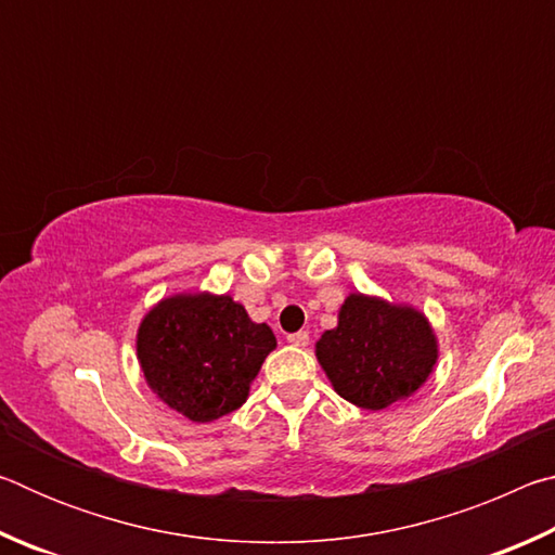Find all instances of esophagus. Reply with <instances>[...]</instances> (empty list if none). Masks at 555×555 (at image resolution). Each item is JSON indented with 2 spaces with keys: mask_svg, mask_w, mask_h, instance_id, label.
I'll return each instance as SVG.
<instances>
[{
  "mask_svg": "<svg viewBox=\"0 0 555 555\" xmlns=\"http://www.w3.org/2000/svg\"><path fill=\"white\" fill-rule=\"evenodd\" d=\"M288 343L296 345V347H306V345H308V333H306V331L291 333V335H288Z\"/></svg>",
  "mask_w": 555,
  "mask_h": 555,
  "instance_id": "34e87169",
  "label": "esophagus"
}]
</instances>
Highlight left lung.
<instances>
[{
    "mask_svg": "<svg viewBox=\"0 0 555 555\" xmlns=\"http://www.w3.org/2000/svg\"><path fill=\"white\" fill-rule=\"evenodd\" d=\"M315 357L345 401L382 411L424 387L436 367L438 340L413 306L350 294L337 325L315 343Z\"/></svg>",
    "mask_w": 555,
    "mask_h": 555,
    "instance_id": "obj_1",
    "label": "left lung"
}]
</instances>
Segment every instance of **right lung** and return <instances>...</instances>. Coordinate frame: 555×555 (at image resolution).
<instances>
[{
    "label": "right lung",
    "mask_w": 555,
    "mask_h": 555,
    "mask_svg": "<svg viewBox=\"0 0 555 555\" xmlns=\"http://www.w3.org/2000/svg\"><path fill=\"white\" fill-rule=\"evenodd\" d=\"M274 347L267 323L251 321L232 296L208 291L162 298L137 331L149 389L195 424L237 411Z\"/></svg>",
    "instance_id": "1"
}]
</instances>
